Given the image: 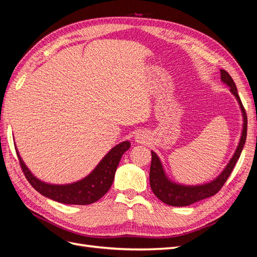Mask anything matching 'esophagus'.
<instances>
[{"label": "esophagus", "instance_id": "esophagus-1", "mask_svg": "<svg viewBox=\"0 0 257 257\" xmlns=\"http://www.w3.org/2000/svg\"><path fill=\"white\" fill-rule=\"evenodd\" d=\"M148 136L144 131H138L135 135V142L137 144H146Z\"/></svg>", "mask_w": 257, "mask_h": 257}]
</instances>
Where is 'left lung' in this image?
<instances>
[{
	"label": "left lung",
	"mask_w": 257,
	"mask_h": 257,
	"mask_svg": "<svg viewBox=\"0 0 257 257\" xmlns=\"http://www.w3.org/2000/svg\"><path fill=\"white\" fill-rule=\"evenodd\" d=\"M221 80L226 83L230 88V92L232 93L240 106L241 112H242L243 116V126H242V133H241L240 142L238 144L237 149L232 155V158L228 162L226 167L224 168L223 172L217 176L214 180L210 181L208 183L204 184H198V185H184V184H179L174 181L170 180V179L166 176L164 167L162 165V162L158 154L154 151H151L152 154V161H151V166H150V186L151 190L154 193V195L157 196L163 203H165L169 206L174 207H184L192 205L196 201H199L201 199H205L208 197H211L219 192L224 183L226 182L228 177L230 176L232 169H234L237 161L240 158V154L242 152L243 146L245 144L246 139V128H247V118L246 113L244 110V107L241 103V99L238 95L237 87L230 77V75L221 69Z\"/></svg>",
	"instance_id": "left-lung-1"
}]
</instances>
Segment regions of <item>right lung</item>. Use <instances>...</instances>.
I'll return each mask as SVG.
<instances>
[{"label": "right lung", "instance_id": "add662e5", "mask_svg": "<svg viewBox=\"0 0 257 257\" xmlns=\"http://www.w3.org/2000/svg\"><path fill=\"white\" fill-rule=\"evenodd\" d=\"M130 147L131 144L127 141L116 145L105 155L90 175L69 184H50L41 181L30 172L18 150L16 151L23 174L38 193L61 204L90 205L102 198L110 189L116 167L123 153L128 150Z\"/></svg>", "mask_w": 257, "mask_h": 257}]
</instances>
